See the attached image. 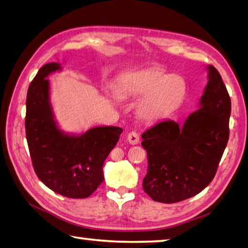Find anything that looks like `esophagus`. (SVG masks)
<instances>
[{"label": "esophagus", "mask_w": 248, "mask_h": 248, "mask_svg": "<svg viewBox=\"0 0 248 248\" xmlns=\"http://www.w3.org/2000/svg\"><path fill=\"white\" fill-rule=\"evenodd\" d=\"M127 140H128V142L130 144H132V145H136V144H138L140 142V137H139V134L137 132L132 131V132L128 133Z\"/></svg>", "instance_id": "obj_1"}]
</instances>
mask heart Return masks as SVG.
<instances>
[{
  "label": "heart",
  "mask_w": 248,
  "mask_h": 248,
  "mask_svg": "<svg viewBox=\"0 0 248 248\" xmlns=\"http://www.w3.org/2000/svg\"><path fill=\"white\" fill-rule=\"evenodd\" d=\"M114 90L119 97L144 93L137 105V115L143 120L152 121L161 118L182 102L186 85L180 76L147 69L121 76Z\"/></svg>",
  "instance_id": "obj_1"
}]
</instances>
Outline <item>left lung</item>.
Listing matches in <instances>:
<instances>
[{
    "label": "left lung",
    "instance_id": "1",
    "mask_svg": "<svg viewBox=\"0 0 248 248\" xmlns=\"http://www.w3.org/2000/svg\"><path fill=\"white\" fill-rule=\"evenodd\" d=\"M200 107L179 125L164 120L142 133L147 153L143 188L155 202L172 204L201 193L213 179L229 140L231 100L214 66Z\"/></svg>",
    "mask_w": 248,
    "mask_h": 248
}]
</instances>
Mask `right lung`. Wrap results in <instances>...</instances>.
I'll return each instance as SVG.
<instances>
[{"label":"right lung","instance_id":"add662e5","mask_svg":"<svg viewBox=\"0 0 248 248\" xmlns=\"http://www.w3.org/2000/svg\"><path fill=\"white\" fill-rule=\"evenodd\" d=\"M62 69L58 62H48L29 85L27 142L33 169L44 186L69 199H85L104 180L103 165L123 129L101 125L78 134L62 131L54 115L47 79Z\"/></svg>","mask_w":248,"mask_h":248}]
</instances>
